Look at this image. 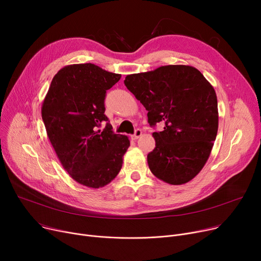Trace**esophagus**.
Returning <instances> with one entry per match:
<instances>
[{"label":"esophagus","instance_id":"obj_1","mask_svg":"<svg viewBox=\"0 0 261 261\" xmlns=\"http://www.w3.org/2000/svg\"><path fill=\"white\" fill-rule=\"evenodd\" d=\"M142 130L141 129H136L135 130V132H134V134L132 135V139L133 140H138L139 138H141V136H142Z\"/></svg>","mask_w":261,"mask_h":261}]
</instances>
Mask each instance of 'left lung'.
I'll list each match as a JSON object with an SVG mask.
<instances>
[{"label": "left lung", "instance_id": "8db88e82", "mask_svg": "<svg viewBox=\"0 0 261 261\" xmlns=\"http://www.w3.org/2000/svg\"><path fill=\"white\" fill-rule=\"evenodd\" d=\"M125 86L148 111V122L164 123L153 132L155 148L147 155L158 179L182 185L206 164L218 132L217 95L196 67L175 64L127 75Z\"/></svg>", "mask_w": 261, "mask_h": 261}]
</instances>
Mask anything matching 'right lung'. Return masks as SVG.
<instances>
[{"instance_id":"1","label":"right lung","mask_w":261,"mask_h":261,"mask_svg":"<svg viewBox=\"0 0 261 261\" xmlns=\"http://www.w3.org/2000/svg\"><path fill=\"white\" fill-rule=\"evenodd\" d=\"M120 74L93 63L65 65L54 76L41 108L48 140L62 167L77 183L100 188L121 169L130 146L127 135L114 134L105 97Z\"/></svg>"}]
</instances>
